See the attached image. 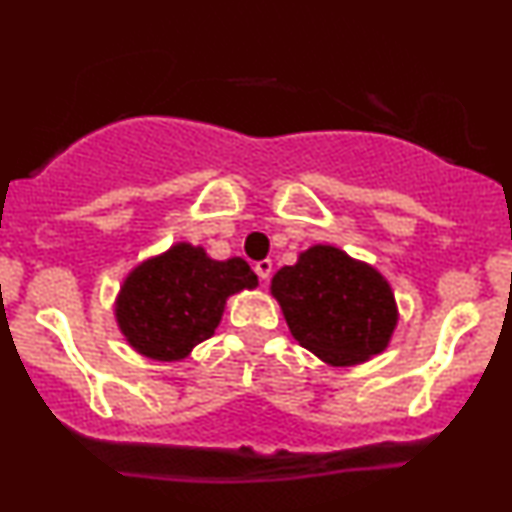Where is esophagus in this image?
<instances>
[{"label":"esophagus","mask_w":512,"mask_h":512,"mask_svg":"<svg viewBox=\"0 0 512 512\" xmlns=\"http://www.w3.org/2000/svg\"><path fill=\"white\" fill-rule=\"evenodd\" d=\"M255 274L260 276L262 281H267L272 276V260H260L255 264Z\"/></svg>","instance_id":"1"}]
</instances>
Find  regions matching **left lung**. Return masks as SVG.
<instances>
[{"mask_svg": "<svg viewBox=\"0 0 512 512\" xmlns=\"http://www.w3.org/2000/svg\"><path fill=\"white\" fill-rule=\"evenodd\" d=\"M286 325L303 349L332 366L380 354L397 327V303L378 269L334 245H313L272 279Z\"/></svg>", "mask_w": 512, "mask_h": 512, "instance_id": "left-lung-1", "label": "left lung"}]
</instances>
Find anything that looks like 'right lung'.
<instances>
[{
	"instance_id": "add662e5",
	"label": "right lung",
	"mask_w": 512,
	"mask_h": 512,
	"mask_svg": "<svg viewBox=\"0 0 512 512\" xmlns=\"http://www.w3.org/2000/svg\"><path fill=\"white\" fill-rule=\"evenodd\" d=\"M255 286L257 274L240 257L219 262L204 248L175 243L127 274L115 320L134 351L154 361H180L214 334L228 296Z\"/></svg>"
}]
</instances>
